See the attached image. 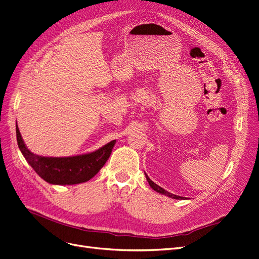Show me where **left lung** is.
I'll use <instances>...</instances> for the list:
<instances>
[{
    "instance_id": "left-lung-1",
    "label": "left lung",
    "mask_w": 259,
    "mask_h": 259,
    "mask_svg": "<svg viewBox=\"0 0 259 259\" xmlns=\"http://www.w3.org/2000/svg\"><path fill=\"white\" fill-rule=\"evenodd\" d=\"M146 175V174H145ZM146 179H147V181H148V184H149V186L154 189L156 192H159V193H161V194H163V195H166V196H168V197H171V198H174V199H183L184 197H181V196H178V195H175V194H171V193H169V192H167V191H165L164 189H162L161 187H159L158 185H156L154 181H151L150 180V178L146 175Z\"/></svg>"
}]
</instances>
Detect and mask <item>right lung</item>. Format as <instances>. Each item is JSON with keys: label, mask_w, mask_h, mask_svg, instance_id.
Listing matches in <instances>:
<instances>
[{"label": "right lung", "mask_w": 259, "mask_h": 259, "mask_svg": "<svg viewBox=\"0 0 259 259\" xmlns=\"http://www.w3.org/2000/svg\"><path fill=\"white\" fill-rule=\"evenodd\" d=\"M17 142L23 157L33 169L47 183L52 185H76L92 179L109 159L116 141H111L107 145L91 154L74 157H42L28 150L22 137L16 126Z\"/></svg>", "instance_id": "add662e5"}]
</instances>
